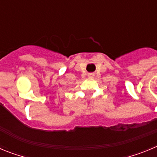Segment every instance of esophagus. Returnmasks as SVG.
Returning <instances> with one entry per match:
<instances>
[{
    "label": "esophagus",
    "mask_w": 157,
    "mask_h": 157,
    "mask_svg": "<svg viewBox=\"0 0 157 157\" xmlns=\"http://www.w3.org/2000/svg\"><path fill=\"white\" fill-rule=\"evenodd\" d=\"M88 77L89 78H93V77H94V74H92V73H90V74H88Z\"/></svg>",
    "instance_id": "obj_1"
}]
</instances>
